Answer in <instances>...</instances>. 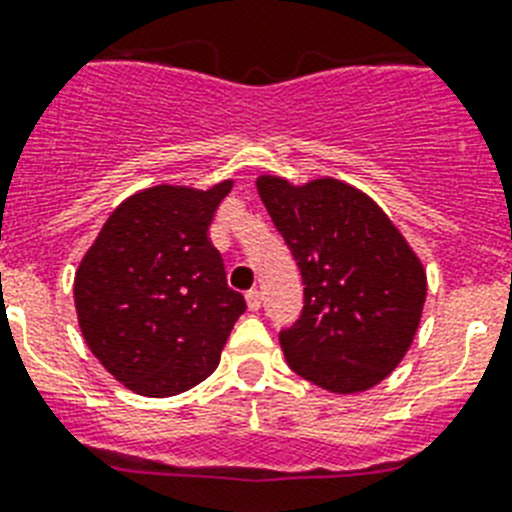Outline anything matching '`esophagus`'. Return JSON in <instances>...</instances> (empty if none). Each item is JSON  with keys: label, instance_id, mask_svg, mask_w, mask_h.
I'll list each match as a JSON object with an SVG mask.
<instances>
[{"label": "esophagus", "instance_id": "1", "mask_svg": "<svg viewBox=\"0 0 512 512\" xmlns=\"http://www.w3.org/2000/svg\"><path fill=\"white\" fill-rule=\"evenodd\" d=\"M246 301H248V308H251V311H259V308H261V293L256 290V287H253V290H248Z\"/></svg>", "mask_w": 512, "mask_h": 512}]
</instances>
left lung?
<instances>
[{"label": "left lung", "instance_id": "8db88e82", "mask_svg": "<svg viewBox=\"0 0 512 512\" xmlns=\"http://www.w3.org/2000/svg\"><path fill=\"white\" fill-rule=\"evenodd\" d=\"M303 277V311L280 332L298 377L353 395L382 382L411 348L426 274L411 246L366 193L322 177L256 180Z\"/></svg>", "mask_w": 512, "mask_h": 512}]
</instances>
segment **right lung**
Instances as JSON below:
<instances>
[{
	"label": "right lung",
	"instance_id": "add662e5",
	"mask_svg": "<svg viewBox=\"0 0 512 512\" xmlns=\"http://www.w3.org/2000/svg\"><path fill=\"white\" fill-rule=\"evenodd\" d=\"M232 180L156 185L122 201L75 272L80 332L128 390L170 398L217 369L246 298L209 238Z\"/></svg>",
	"mask_w": 512,
	"mask_h": 512
}]
</instances>
